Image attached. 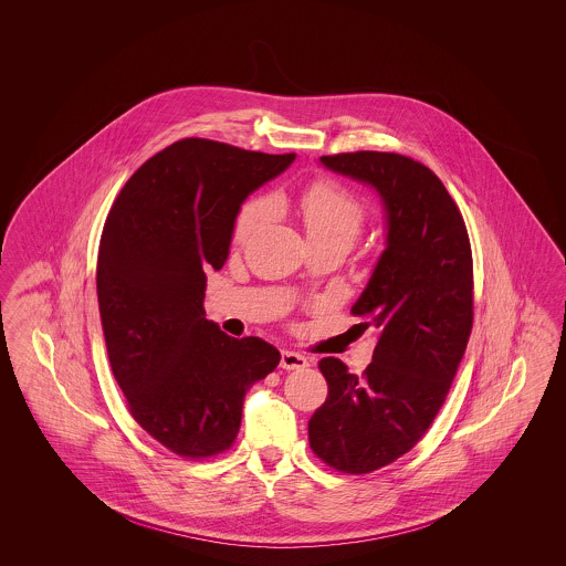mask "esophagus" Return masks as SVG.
I'll return each instance as SVG.
<instances>
[{"mask_svg": "<svg viewBox=\"0 0 566 566\" xmlns=\"http://www.w3.org/2000/svg\"><path fill=\"white\" fill-rule=\"evenodd\" d=\"M280 367L286 369V371H295V369H305L310 367V360L298 354V352L284 350L282 352V360H280Z\"/></svg>", "mask_w": 566, "mask_h": 566, "instance_id": "1", "label": "esophagus"}]
</instances>
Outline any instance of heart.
<instances>
[{"mask_svg":"<svg viewBox=\"0 0 566 566\" xmlns=\"http://www.w3.org/2000/svg\"><path fill=\"white\" fill-rule=\"evenodd\" d=\"M271 210L273 206L265 197L245 201L235 218V240H245L261 229L270 220ZM298 210L310 243L337 242L352 248L367 218L363 203L333 180H316L303 190L298 197Z\"/></svg>","mask_w":566,"mask_h":566,"instance_id":"b5f03b06","label":"heart"}]
</instances>
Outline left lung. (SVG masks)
<instances>
[{
	"label": "left lung",
	"instance_id": "8db88e82",
	"mask_svg": "<svg viewBox=\"0 0 566 566\" xmlns=\"http://www.w3.org/2000/svg\"><path fill=\"white\" fill-rule=\"evenodd\" d=\"M321 163L376 189L386 216V248L352 305L376 328L374 360L356 376L323 358L328 397L307 424L316 457L360 475L409 452L446 401L473 326V259L454 199L422 163L374 150Z\"/></svg>",
	"mask_w": 566,
	"mask_h": 566
}]
</instances>
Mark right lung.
I'll return each instance as SVG.
<instances>
[{
  "mask_svg": "<svg viewBox=\"0 0 566 566\" xmlns=\"http://www.w3.org/2000/svg\"><path fill=\"white\" fill-rule=\"evenodd\" d=\"M293 161L187 137L144 163L106 218L97 298L109 367L135 422L178 457L224 452L248 388L280 363L268 342L206 318L203 270L224 265L245 197Z\"/></svg>",
  "mask_w": 566,
  "mask_h": 566,
  "instance_id": "obj_1",
  "label": "right lung"
}]
</instances>
